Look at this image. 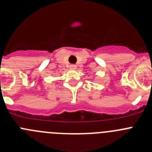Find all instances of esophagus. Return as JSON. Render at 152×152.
<instances>
[{
  "mask_svg": "<svg viewBox=\"0 0 152 152\" xmlns=\"http://www.w3.org/2000/svg\"><path fill=\"white\" fill-rule=\"evenodd\" d=\"M69 67L71 68L72 69H75L76 68V65H75V64H71L70 65V66H69Z\"/></svg>",
  "mask_w": 152,
  "mask_h": 152,
  "instance_id": "obj_1",
  "label": "esophagus"
}]
</instances>
